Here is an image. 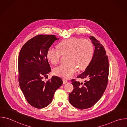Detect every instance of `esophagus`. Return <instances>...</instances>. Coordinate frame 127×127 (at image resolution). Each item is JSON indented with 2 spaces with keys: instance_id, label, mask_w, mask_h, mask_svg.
Here are the masks:
<instances>
[{
  "instance_id": "esophagus-1",
  "label": "esophagus",
  "mask_w": 127,
  "mask_h": 127,
  "mask_svg": "<svg viewBox=\"0 0 127 127\" xmlns=\"http://www.w3.org/2000/svg\"><path fill=\"white\" fill-rule=\"evenodd\" d=\"M63 84H66V83L68 82V80L65 79H63Z\"/></svg>"
}]
</instances>
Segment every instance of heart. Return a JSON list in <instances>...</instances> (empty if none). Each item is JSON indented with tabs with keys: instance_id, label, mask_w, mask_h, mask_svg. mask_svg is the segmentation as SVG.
I'll return each instance as SVG.
<instances>
[{
	"instance_id": "obj_1",
	"label": "heart",
	"mask_w": 127,
	"mask_h": 127,
	"mask_svg": "<svg viewBox=\"0 0 127 127\" xmlns=\"http://www.w3.org/2000/svg\"><path fill=\"white\" fill-rule=\"evenodd\" d=\"M58 49L53 47L48 48L47 57L53 64L56 65L60 60L62 54L68 53V61L54 69L55 74L64 79L73 76L78 70L85 69L91 62L94 47L93 43L82 39L71 38L60 42Z\"/></svg>"
}]
</instances>
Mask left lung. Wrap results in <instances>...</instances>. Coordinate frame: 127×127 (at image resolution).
<instances>
[{
    "instance_id": "8db88e82",
    "label": "left lung",
    "mask_w": 127,
    "mask_h": 127,
    "mask_svg": "<svg viewBox=\"0 0 127 127\" xmlns=\"http://www.w3.org/2000/svg\"><path fill=\"white\" fill-rule=\"evenodd\" d=\"M89 38L95 46L93 57L85 71L77 77L85 79L84 82L72 79L74 88L69 95L70 103L81 110L93 106L101 97L107 86L109 72L108 57L103 46L93 36Z\"/></svg>"
}]
</instances>
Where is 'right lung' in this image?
Returning a JSON list of instances; mask_svg holds the SVG:
<instances>
[{
	"instance_id": "obj_1",
	"label": "right lung",
	"mask_w": 127,
	"mask_h": 127,
	"mask_svg": "<svg viewBox=\"0 0 127 127\" xmlns=\"http://www.w3.org/2000/svg\"><path fill=\"white\" fill-rule=\"evenodd\" d=\"M55 35L39 34L29 40L22 48L18 60L19 82L28 103L42 108L50 104L56 90L63 84L62 79L53 76L46 82L51 67L47 52L56 40Z\"/></svg>"
}]
</instances>
